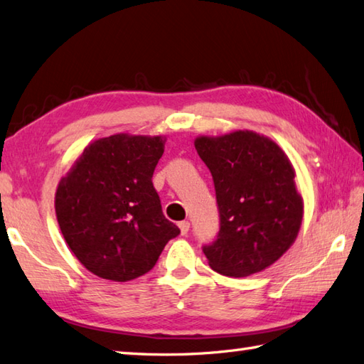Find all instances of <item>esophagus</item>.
I'll return each mask as SVG.
<instances>
[{"label": "esophagus", "mask_w": 364, "mask_h": 364, "mask_svg": "<svg viewBox=\"0 0 364 364\" xmlns=\"http://www.w3.org/2000/svg\"><path fill=\"white\" fill-rule=\"evenodd\" d=\"M179 229H181L182 235H187L188 230H190V223L188 221H181L179 223Z\"/></svg>", "instance_id": "obj_1"}]
</instances>
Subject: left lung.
I'll return each instance as SVG.
<instances>
[{
  "label": "left lung",
  "instance_id": "8db88e82",
  "mask_svg": "<svg viewBox=\"0 0 364 364\" xmlns=\"http://www.w3.org/2000/svg\"><path fill=\"white\" fill-rule=\"evenodd\" d=\"M195 148L212 173L221 220L218 238L203 249L210 268L229 277L269 268L291 247L304 218L285 151L254 131L199 135Z\"/></svg>",
  "mask_w": 364,
  "mask_h": 364
}]
</instances>
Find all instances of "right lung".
<instances>
[{"label": "right lung", "instance_id": "right-lung-1", "mask_svg": "<svg viewBox=\"0 0 364 364\" xmlns=\"http://www.w3.org/2000/svg\"><path fill=\"white\" fill-rule=\"evenodd\" d=\"M161 135L115 134L84 148L55 190V216L71 252L95 276L129 282L149 272L181 233L161 212L152 174Z\"/></svg>", "mask_w": 364, "mask_h": 364}]
</instances>
